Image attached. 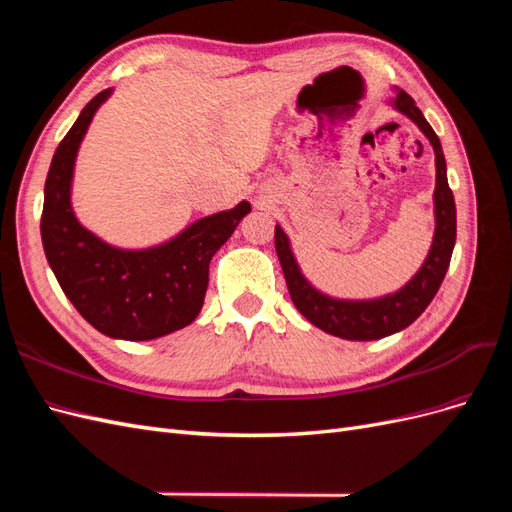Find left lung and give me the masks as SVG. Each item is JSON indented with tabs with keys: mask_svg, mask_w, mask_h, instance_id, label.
<instances>
[{
	"mask_svg": "<svg viewBox=\"0 0 512 512\" xmlns=\"http://www.w3.org/2000/svg\"><path fill=\"white\" fill-rule=\"evenodd\" d=\"M393 106L399 113L408 115L421 128V132L429 138L433 151H436V192H433V203H436V235H433L431 250L423 262V267L418 269L412 280L395 294H386V297L374 301L331 299L305 280L297 260L292 256L288 237L280 226H275V252L277 258H280L294 307L314 327L335 337L352 339V342H369V339L393 335L406 329L408 324L421 316L431 299L436 297L448 265H451L457 237L455 198L451 188H448L446 160L440 138L423 117L421 108L414 104L406 91H397Z\"/></svg>",
	"mask_w": 512,
	"mask_h": 512,
	"instance_id": "1",
	"label": "left lung"
}]
</instances>
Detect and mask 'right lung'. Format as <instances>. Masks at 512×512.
Segmentation results:
<instances>
[{
  "label": "right lung",
  "mask_w": 512,
  "mask_h": 512,
  "mask_svg": "<svg viewBox=\"0 0 512 512\" xmlns=\"http://www.w3.org/2000/svg\"><path fill=\"white\" fill-rule=\"evenodd\" d=\"M108 96L111 89H104L87 102L55 151L44 183L40 235L61 290L91 327L108 337L147 342L188 327L198 316L209 262L252 207L243 200L149 250H117L83 228L70 205L74 160Z\"/></svg>",
  "instance_id": "1"
}]
</instances>
